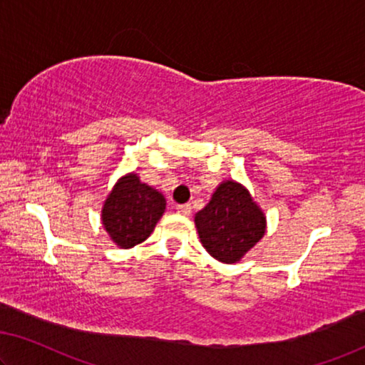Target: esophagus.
I'll list each match as a JSON object with an SVG mask.
<instances>
[{"mask_svg": "<svg viewBox=\"0 0 365 365\" xmlns=\"http://www.w3.org/2000/svg\"><path fill=\"white\" fill-rule=\"evenodd\" d=\"M177 211L183 216H190V213H192V205H177Z\"/></svg>", "mask_w": 365, "mask_h": 365, "instance_id": "1", "label": "esophagus"}]
</instances>
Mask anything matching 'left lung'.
Returning <instances> with one entry per match:
<instances>
[{
  "label": "left lung",
  "instance_id": "left-lung-1",
  "mask_svg": "<svg viewBox=\"0 0 365 365\" xmlns=\"http://www.w3.org/2000/svg\"><path fill=\"white\" fill-rule=\"evenodd\" d=\"M200 241L216 260L235 264L265 235V216L246 187L222 182L210 203L195 215Z\"/></svg>",
  "mask_w": 365,
  "mask_h": 365
}]
</instances>
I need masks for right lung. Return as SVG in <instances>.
Masks as SVG:
<instances>
[{
  "label": "right lung",
  "instance_id": "add662e5",
  "mask_svg": "<svg viewBox=\"0 0 365 365\" xmlns=\"http://www.w3.org/2000/svg\"><path fill=\"white\" fill-rule=\"evenodd\" d=\"M165 211V198L135 173L119 178L101 210L103 226L121 249L144 242Z\"/></svg>",
  "mask_w": 365,
  "mask_h": 365
}]
</instances>
